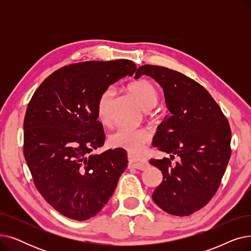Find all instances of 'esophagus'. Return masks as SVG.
<instances>
[{"label":"esophagus","instance_id":"34e87169","mask_svg":"<svg viewBox=\"0 0 251 251\" xmlns=\"http://www.w3.org/2000/svg\"><path fill=\"white\" fill-rule=\"evenodd\" d=\"M148 165L149 164L146 159H141V157H139V159H135V157L129 155V167L130 168L142 171L144 169H147Z\"/></svg>","mask_w":251,"mask_h":251}]
</instances>
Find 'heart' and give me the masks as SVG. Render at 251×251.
I'll return each mask as SVG.
<instances>
[{
  "instance_id": "obj_1",
  "label": "heart",
  "mask_w": 251,
  "mask_h": 251,
  "mask_svg": "<svg viewBox=\"0 0 251 251\" xmlns=\"http://www.w3.org/2000/svg\"><path fill=\"white\" fill-rule=\"evenodd\" d=\"M128 89L137 99L141 107L147 111L154 108L159 101L157 90L151 81L146 79L130 83ZM113 97L114 88L108 87L101 92L98 99L97 112L102 122L107 121L108 110ZM149 138L150 134L146 129L120 127L110 135L109 142L114 148L125 150L131 154H138L142 151L144 144L149 141Z\"/></svg>"
}]
</instances>
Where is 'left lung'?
<instances>
[{
    "label": "left lung",
    "mask_w": 251,
    "mask_h": 251,
    "mask_svg": "<svg viewBox=\"0 0 251 251\" xmlns=\"http://www.w3.org/2000/svg\"><path fill=\"white\" fill-rule=\"evenodd\" d=\"M148 75L164 90L170 116L157 126L152 146L179 156L150 161L163 181L152 200L173 216H189L216 194L231 156V129L219 104L200 83L161 66H140L134 76Z\"/></svg>",
    "instance_id": "1"
}]
</instances>
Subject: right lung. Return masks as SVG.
Segmentation results:
<instances>
[{
  "label": "right lung",
  "mask_w": 251,
  "mask_h": 251,
  "mask_svg": "<svg viewBox=\"0 0 251 251\" xmlns=\"http://www.w3.org/2000/svg\"><path fill=\"white\" fill-rule=\"evenodd\" d=\"M135 70L129 60L64 66L45 79L28 103L23 124L25 161L36 189L65 217H95L127 168L125 150L91 151L105 138L98 120L100 95Z\"/></svg>",
  "instance_id": "right-lung-1"
}]
</instances>
